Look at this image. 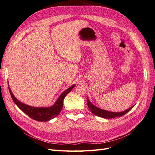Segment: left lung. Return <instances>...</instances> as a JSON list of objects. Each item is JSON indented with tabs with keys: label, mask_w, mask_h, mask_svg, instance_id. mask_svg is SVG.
Listing matches in <instances>:
<instances>
[{
	"label": "left lung",
	"mask_w": 155,
	"mask_h": 155,
	"mask_svg": "<svg viewBox=\"0 0 155 155\" xmlns=\"http://www.w3.org/2000/svg\"><path fill=\"white\" fill-rule=\"evenodd\" d=\"M87 105L89 108V109L91 110V112L94 114H95L97 116L99 117H101V118H107V119H110V118H116V117H119V116H121L124 114H125L127 112H128L132 108L134 107H131L130 108H129L128 109H127L124 111L122 112H110V111H108V110H105L104 109H101L100 108H98L96 106L94 105L89 100L88 97H87Z\"/></svg>",
	"instance_id": "obj_1"
}]
</instances>
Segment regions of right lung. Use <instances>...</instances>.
I'll return each mask as SVG.
<instances>
[{
  "label": "right lung",
  "mask_w": 155,
  "mask_h": 155,
  "mask_svg": "<svg viewBox=\"0 0 155 155\" xmlns=\"http://www.w3.org/2000/svg\"><path fill=\"white\" fill-rule=\"evenodd\" d=\"M75 85H73L68 88L66 89L59 96L55 104L48 107H36L23 104V103L18 101L15 97V96L13 95L10 87H9V91H10L13 102L26 114L36 121H46L54 118L55 117L57 116L60 113L63 108L64 98L67 96V94H68L72 90Z\"/></svg>",
  "instance_id": "1"
}]
</instances>
